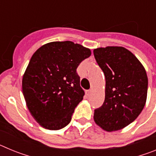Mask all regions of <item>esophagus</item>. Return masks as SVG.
Instances as JSON below:
<instances>
[{"instance_id": "34e87169", "label": "esophagus", "mask_w": 156, "mask_h": 156, "mask_svg": "<svg viewBox=\"0 0 156 156\" xmlns=\"http://www.w3.org/2000/svg\"><path fill=\"white\" fill-rule=\"evenodd\" d=\"M87 95H88V96H90V94H91V93H92V89H90V90H87Z\"/></svg>"}]
</instances>
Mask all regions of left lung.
I'll return each mask as SVG.
<instances>
[{"label": "left lung", "instance_id": "1", "mask_svg": "<svg viewBox=\"0 0 156 156\" xmlns=\"http://www.w3.org/2000/svg\"><path fill=\"white\" fill-rule=\"evenodd\" d=\"M105 76L103 105L94 110L96 124L108 132L124 128L137 119L145 105L148 76L136 56L122 47L94 50Z\"/></svg>", "mask_w": 156, "mask_h": 156}]
</instances>
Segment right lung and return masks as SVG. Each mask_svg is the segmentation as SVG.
<instances>
[{"label":"right lung","instance_id":"1","mask_svg":"<svg viewBox=\"0 0 156 156\" xmlns=\"http://www.w3.org/2000/svg\"><path fill=\"white\" fill-rule=\"evenodd\" d=\"M90 55L89 48L72 41L48 43L33 55L23 77V93L41 126L58 130L69 123L84 95L76 69Z\"/></svg>","mask_w":156,"mask_h":156}]
</instances>
